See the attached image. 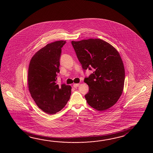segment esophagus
<instances>
[{"label":"esophagus","mask_w":153,"mask_h":153,"mask_svg":"<svg viewBox=\"0 0 153 153\" xmlns=\"http://www.w3.org/2000/svg\"><path fill=\"white\" fill-rule=\"evenodd\" d=\"M79 85H80V84H73V87L75 88H77V87L79 86Z\"/></svg>","instance_id":"obj_1"}]
</instances>
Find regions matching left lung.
Instances as JSON below:
<instances>
[{
	"mask_svg": "<svg viewBox=\"0 0 153 153\" xmlns=\"http://www.w3.org/2000/svg\"><path fill=\"white\" fill-rule=\"evenodd\" d=\"M83 69L94 68L84 82L89 91L85 97L89 105L104 111L115 104L124 90L125 69L119 52L109 43L100 39L72 41Z\"/></svg>",
	"mask_w": 153,
	"mask_h": 153,
	"instance_id": "obj_1",
	"label": "left lung"
}]
</instances>
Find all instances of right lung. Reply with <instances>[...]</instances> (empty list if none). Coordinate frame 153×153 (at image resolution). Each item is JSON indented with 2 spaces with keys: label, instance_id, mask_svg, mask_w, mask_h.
<instances>
[{
  "label": "right lung",
  "instance_id": "add662e5",
  "mask_svg": "<svg viewBox=\"0 0 153 153\" xmlns=\"http://www.w3.org/2000/svg\"><path fill=\"white\" fill-rule=\"evenodd\" d=\"M66 42L56 41L47 44L33 56L28 72L29 92L38 107L46 113L55 114L69 101L72 88L57 84L59 72L61 48Z\"/></svg>",
  "mask_w": 153,
  "mask_h": 153
}]
</instances>
